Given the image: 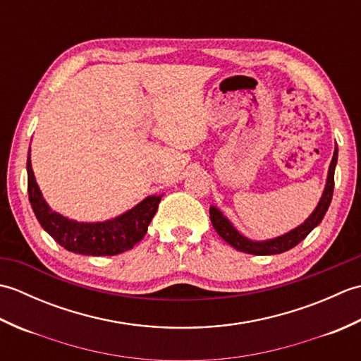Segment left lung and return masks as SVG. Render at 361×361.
<instances>
[{
	"mask_svg": "<svg viewBox=\"0 0 361 361\" xmlns=\"http://www.w3.org/2000/svg\"><path fill=\"white\" fill-rule=\"evenodd\" d=\"M336 161H338V147L335 145L334 150V157L331 161V166H329L327 171V180L324 185V190L321 194L319 202L317 204V208L312 211L310 216L305 219L301 225H298L296 228L290 229L288 233L281 234L278 237H273V239H265V240H252L250 237L243 235L239 229H237L233 221L229 220L224 212H221L217 206L211 204L209 208V217H211V224L216 229L217 234L231 245L233 248L242 252H248V255H255V256H270V255H281V252H286L291 250L296 245L304 240L307 237L313 228H317L321 220L324 219L326 212L329 209V204L332 202V194H334V175H335V167H336Z\"/></svg>",
	"mask_w": 361,
	"mask_h": 361,
	"instance_id": "8db88e82",
	"label": "left lung"
}]
</instances>
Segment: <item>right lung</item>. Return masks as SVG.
<instances>
[{
	"label": "right lung",
	"instance_id": "1",
	"mask_svg": "<svg viewBox=\"0 0 361 361\" xmlns=\"http://www.w3.org/2000/svg\"><path fill=\"white\" fill-rule=\"evenodd\" d=\"M27 192L37 220L54 240L68 251L83 256H116L132 250L142 240L150 221L155 216L159 195L145 197L132 209L104 221H78L54 211L44 200L30 163L27 152Z\"/></svg>",
	"mask_w": 361,
	"mask_h": 361
}]
</instances>
